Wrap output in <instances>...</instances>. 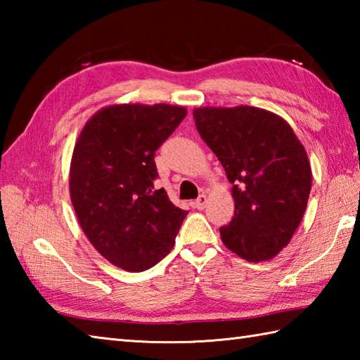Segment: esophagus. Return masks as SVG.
<instances>
[{"label": "esophagus", "instance_id": "34e87169", "mask_svg": "<svg viewBox=\"0 0 360 360\" xmlns=\"http://www.w3.org/2000/svg\"><path fill=\"white\" fill-rule=\"evenodd\" d=\"M205 204H207V195H205V193H202V195L198 196V200L192 202L193 207H195V209H198V210H202V209L205 207Z\"/></svg>", "mask_w": 360, "mask_h": 360}]
</instances>
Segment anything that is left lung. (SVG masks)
<instances>
[{
  "mask_svg": "<svg viewBox=\"0 0 360 360\" xmlns=\"http://www.w3.org/2000/svg\"><path fill=\"white\" fill-rule=\"evenodd\" d=\"M193 117L232 184L235 217L221 240L248 262L274 258L307 210L312 174L303 145L285 119L255 106H202Z\"/></svg>",
  "mask_w": 360,
  "mask_h": 360,
  "instance_id": "1",
  "label": "left lung"
}]
</instances>
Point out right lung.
Masks as SVG:
<instances>
[{"instance_id": "obj_1", "label": "right lung", "mask_w": 360, "mask_h": 360, "mask_svg": "<svg viewBox=\"0 0 360 360\" xmlns=\"http://www.w3.org/2000/svg\"><path fill=\"white\" fill-rule=\"evenodd\" d=\"M186 116L184 106L167 103L111 105L86 122L75 142V215L98 254L120 269L142 272L158 264L187 217L155 187V153Z\"/></svg>"}]
</instances>
